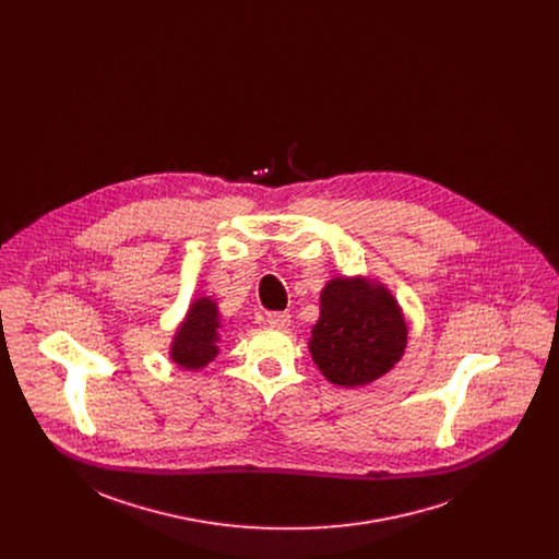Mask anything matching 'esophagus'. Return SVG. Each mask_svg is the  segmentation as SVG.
I'll use <instances>...</instances> for the list:
<instances>
[{
    "instance_id": "esophagus-1",
    "label": "esophagus",
    "mask_w": 559,
    "mask_h": 559,
    "mask_svg": "<svg viewBox=\"0 0 559 559\" xmlns=\"http://www.w3.org/2000/svg\"><path fill=\"white\" fill-rule=\"evenodd\" d=\"M266 322L275 329H286V326H290V314L288 312H269Z\"/></svg>"
}]
</instances>
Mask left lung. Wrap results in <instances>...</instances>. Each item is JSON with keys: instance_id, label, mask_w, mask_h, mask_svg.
<instances>
[{"instance_id": "left-lung-1", "label": "left lung", "mask_w": 559, "mask_h": 559, "mask_svg": "<svg viewBox=\"0 0 559 559\" xmlns=\"http://www.w3.org/2000/svg\"><path fill=\"white\" fill-rule=\"evenodd\" d=\"M406 320L390 288L368 277H333L320 293L310 353L322 377L361 388L388 374L404 355Z\"/></svg>"}]
</instances>
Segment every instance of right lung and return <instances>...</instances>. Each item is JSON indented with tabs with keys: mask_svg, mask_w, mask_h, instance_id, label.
I'll return each instance as SVG.
<instances>
[{
	"mask_svg": "<svg viewBox=\"0 0 559 559\" xmlns=\"http://www.w3.org/2000/svg\"><path fill=\"white\" fill-rule=\"evenodd\" d=\"M224 320L217 301L211 297H200L191 301L182 322L178 324L171 344L169 359L182 370H202L219 353Z\"/></svg>",
	"mask_w": 559,
	"mask_h": 559,
	"instance_id": "1",
	"label": "right lung"
}]
</instances>
